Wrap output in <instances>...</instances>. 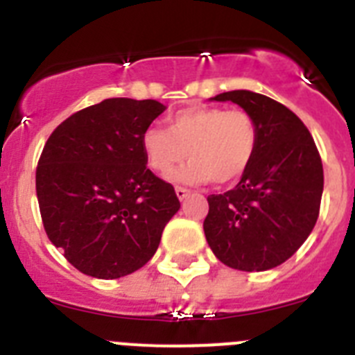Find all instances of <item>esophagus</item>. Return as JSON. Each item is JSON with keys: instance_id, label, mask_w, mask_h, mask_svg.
<instances>
[{"instance_id": "obj_1", "label": "esophagus", "mask_w": 355, "mask_h": 355, "mask_svg": "<svg viewBox=\"0 0 355 355\" xmlns=\"http://www.w3.org/2000/svg\"><path fill=\"white\" fill-rule=\"evenodd\" d=\"M175 196H178V199H187L188 196H190V190L184 187H175Z\"/></svg>"}]
</instances>
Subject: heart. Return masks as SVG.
<instances>
[{"label":"heart","mask_w":355,"mask_h":355,"mask_svg":"<svg viewBox=\"0 0 355 355\" xmlns=\"http://www.w3.org/2000/svg\"><path fill=\"white\" fill-rule=\"evenodd\" d=\"M150 168L168 172L188 159L172 178L184 183L227 184L245 174L258 147V128L245 110L192 106L171 117L168 130L150 126L142 135Z\"/></svg>","instance_id":"obj_1"}]
</instances>
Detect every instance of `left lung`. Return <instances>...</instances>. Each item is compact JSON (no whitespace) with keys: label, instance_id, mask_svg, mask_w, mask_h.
<instances>
[{"label":"left lung","instance_id":"obj_1","mask_svg":"<svg viewBox=\"0 0 355 355\" xmlns=\"http://www.w3.org/2000/svg\"><path fill=\"white\" fill-rule=\"evenodd\" d=\"M252 115L258 147L240 183L208 197L205 234L224 265L245 272L275 268L311 234L324 192V167L311 133L281 103L250 90L213 97Z\"/></svg>","mask_w":355,"mask_h":355}]
</instances>
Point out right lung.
<instances>
[{
    "instance_id": "obj_1",
    "label": "right lung",
    "mask_w": 355,
    "mask_h": 355,
    "mask_svg": "<svg viewBox=\"0 0 355 355\" xmlns=\"http://www.w3.org/2000/svg\"><path fill=\"white\" fill-rule=\"evenodd\" d=\"M165 106L112 97L65 119L35 174L46 234L83 274L117 279L155 256L180 209L174 187L147 168L142 135Z\"/></svg>"
}]
</instances>
